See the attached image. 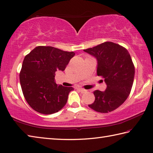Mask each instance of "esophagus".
<instances>
[{"mask_svg": "<svg viewBox=\"0 0 153 153\" xmlns=\"http://www.w3.org/2000/svg\"><path fill=\"white\" fill-rule=\"evenodd\" d=\"M77 90H79L80 92H82V93H85V92H86L85 89H82V88H77Z\"/></svg>", "mask_w": 153, "mask_h": 153, "instance_id": "esophagus-1", "label": "esophagus"}]
</instances>
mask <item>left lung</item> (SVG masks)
Returning <instances> with one entry per match:
<instances>
[{
  "label": "left lung",
  "mask_w": 153,
  "mask_h": 153,
  "mask_svg": "<svg viewBox=\"0 0 153 153\" xmlns=\"http://www.w3.org/2000/svg\"><path fill=\"white\" fill-rule=\"evenodd\" d=\"M83 51L96 58L97 74L103 77L107 85L104 91L94 92L95 101L88 106L97 112L112 111L125 102L132 88L134 67L129 53L111 42Z\"/></svg>",
  "instance_id": "obj_1"
}]
</instances>
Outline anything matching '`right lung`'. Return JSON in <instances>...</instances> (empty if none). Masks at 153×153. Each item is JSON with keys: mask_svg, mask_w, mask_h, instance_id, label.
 Listing matches in <instances>:
<instances>
[{"mask_svg": "<svg viewBox=\"0 0 153 153\" xmlns=\"http://www.w3.org/2000/svg\"><path fill=\"white\" fill-rule=\"evenodd\" d=\"M74 55L52 46H38L25 56L20 85L27 103L36 111L52 114L65 105L74 88L56 84L55 72L64 71Z\"/></svg>", "mask_w": 153, "mask_h": 153, "instance_id": "add662e5", "label": "right lung"}]
</instances>
